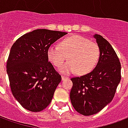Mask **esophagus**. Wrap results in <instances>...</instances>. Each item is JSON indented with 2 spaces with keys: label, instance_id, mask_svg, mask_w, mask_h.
<instances>
[{
  "label": "esophagus",
  "instance_id": "esophagus-1",
  "mask_svg": "<svg viewBox=\"0 0 128 128\" xmlns=\"http://www.w3.org/2000/svg\"><path fill=\"white\" fill-rule=\"evenodd\" d=\"M68 77L64 76V75H62V81L65 80H68Z\"/></svg>",
  "mask_w": 128,
  "mask_h": 128
}]
</instances>
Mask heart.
I'll use <instances>...</instances> for the list:
<instances>
[{"mask_svg":"<svg viewBox=\"0 0 128 128\" xmlns=\"http://www.w3.org/2000/svg\"><path fill=\"white\" fill-rule=\"evenodd\" d=\"M48 58L56 66H60L66 59L68 62L60 68L63 74H70L78 71L86 74L94 69L100 55L96 43L80 36H72L62 40L60 46L51 45L48 49Z\"/></svg>","mask_w":128,"mask_h":128,"instance_id":"b5f03b06","label":"heart"}]
</instances>
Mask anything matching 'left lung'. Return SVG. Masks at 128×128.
<instances>
[{"instance_id": "8db88e82", "label": "left lung", "mask_w": 128, "mask_h": 128, "mask_svg": "<svg viewBox=\"0 0 128 128\" xmlns=\"http://www.w3.org/2000/svg\"><path fill=\"white\" fill-rule=\"evenodd\" d=\"M93 37L100 51L96 67L86 75L70 79L71 104L85 116L96 114L110 104L121 81V64L114 48L102 36Z\"/></svg>"}]
</instances>
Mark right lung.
<instances>
[{"label": "right lung", "instance_id": "right-lung-1", "mask_svg": "<svg viewBox=\"0 0 128 128\" xmlns=\"http://www.w3.org/2000/svg\"><path fill=\"white\" fill-rule=\"evenodd\" d=\"M67 33L40 29L24 34L12 45L7 72L12 94L27 110L40 112L50 104L61 75L48 62V49Z\"/></svg>", "mask_w": 128, "mask_h": 128}]
</instances>
